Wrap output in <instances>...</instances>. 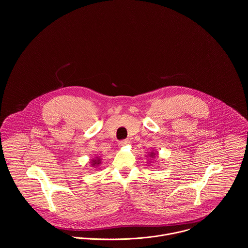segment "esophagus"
<instances>
[{
	"label": "esophagus",
	"instance_id": "1",
	"mask_svg": "<svg viewBox=\"0 0 248 248\" xmlns=\"http://www.w3.org/2000/svg\"><path fill=\"white\" fill-rule=\"evenodd\" d=\"M128 144H130L129 140H121V141H119V143H118V146L119 147H123V146H126Z\"/></svg>",
	"mask_w": 248,
	"mask_h": 248
}]
</instances>
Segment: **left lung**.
Here are the masks:
<instances>
[{
	"label": "left lung",
	"mask_w": 248,
	"mask_h": 248,
	"mask_svg": "<svg viewBox=\"0 0 248 248\" xmlns=\"http://www.w3.org/2000/svg\"><path fill=\"white\" fill-rule=\"evenodd\" d=\"M157 155H158V153H157V152L152 151V152H150V153L148 154V156H150V158H155Z\"/></svg>",
	"instance_id": "left-lung-1"
}]
</instances>
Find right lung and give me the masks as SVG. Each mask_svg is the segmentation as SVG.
I'll use <instances>...</instances> for the list:
<instances>
[{"label":"right lung","instance_id":"add662e5","mask_svg":"<svg viewBox=\"0 0 248 248\" xmlns=\"http://www.w3.org/2000/svg\"><path fill=\"white\" fill-rule=\"evenodd\" d=\"M101 158L100 157H98V156H95V157H93L91 161H90V163H91V166L92 167H93V168H97L100 164H101Z\"/></svg>","mask_w":248,"mask_h":248}]
</instances>
